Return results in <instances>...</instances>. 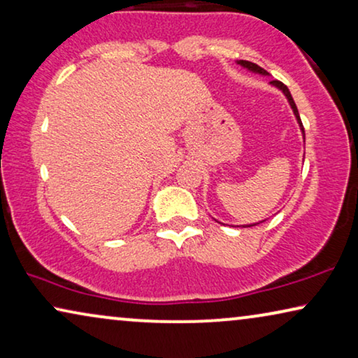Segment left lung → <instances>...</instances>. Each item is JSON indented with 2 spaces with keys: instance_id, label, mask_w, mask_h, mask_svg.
Segmentation results:
<instances>
[{
  "instance_id": "obj_1",
  "label": "left lung",
  "mask_w": 358,
  "mask_h": 358,
  "mask_svg": "<svg viewBox=\"0 0 358 358\" xmlns=\"http://www.w3.org/2000/svg\"><path fill=\"white\" fill-rule=\"evenodd\" d=\"M238 64H241V66L246 68V69H250V71H253V73L268 74V73H266V69H263L261 66H258V64H255V63H251V62H246V59H240ZM271 84L275 85V87H279V89L282 90V92L285 94V97H287V100H289V103H290L292 110H294L296 120H299V124H300V128H301V133H303V136H305V129H303V124H301L299 110H296V105H295V102H294V99H292V95H290V92H289V89H287V85H285L284 83H280V80H278V79L271 80ZM253 225H256V224H253ZM253 225H243V227H253Z\"/></svg>"
}]
</instances>
